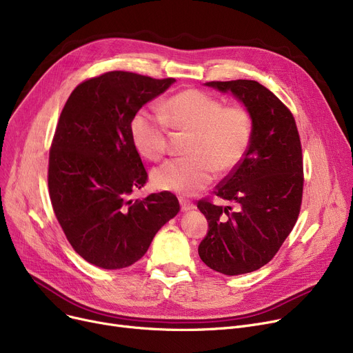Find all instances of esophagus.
<instances>
[{"instance_id":"esophagus-1","label":"esophagus","mask_w":353,"mask_h":353,"mask_svg":"<svg viewBox=\"0 0 353 353\" xmlns=\"http://www.w3.org/2000/svg\"><path fill=\"white\" fill-rule=\"evenodd\" d=\"M180 208L183 212H189V210H193L196 206L193 205V203L190 200H186V199H180Z\"/></svg>"}]
</instances>
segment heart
<instances>
[{"instance_id":"heart-1","label":"heart","mask_w":353,"mask_h":353,"mask_svg":"<svg viewBox=\"0 0 353 353\" xmlns=\"http://www.w3.org/2000/svg\"><path fill=\"white\" fill-rule=\"evenodd\" d=\"M167 127L190 133L188 157L172 159L152 172L159 190L194 194L216 172H232L245 159L253 136L250 111L242 104L223 105L208 92L189 88L167 99L160 108H140L130 119V139L140 156L156 161L167 147Z\"/></svg>"}]
</instances>
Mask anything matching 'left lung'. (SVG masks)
Returning a JSON list of instances; mask_svg holds the SVG:
<instances>
[{"mask_svg":"<svg viewBox=\"0 0 353 353\" xmlns=\"http://www.w3.org/2000/svg\"><path fill=\"white\" fill-rule=\"evenodd\" d=\"M232 94L253 120L249 150L214 194L234 205L197 203L209 230L199 256L210 269L228 276L243 274L269 263L298 220L303 194L301 137L290 110L270 90L253 80L209 81Z\"/></svg>","mask_w":353,"mask_h":353,"instance_id":"1","label":"left lung"}]
</instances>
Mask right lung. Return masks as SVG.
<instances>
[{
    "instance_id": "obj_1",
    "label": "right lung",
    "mask_w": 353,
    "mask_h": 353,
    "mask_svg": "<svg viewBox=\"0 0 353 353\" xmlns=\"http://www.w3.org/2000/svg\"><path fill=\"white\" fill-rule=\"evenodd\" d=\"M174 81L108 71L79 84L61 111L50 148L48 192L70 245L91 265L132 266L180 210L170 192L128 199L147 181L130 119Z\"/></svg>"
}]
</instances>
